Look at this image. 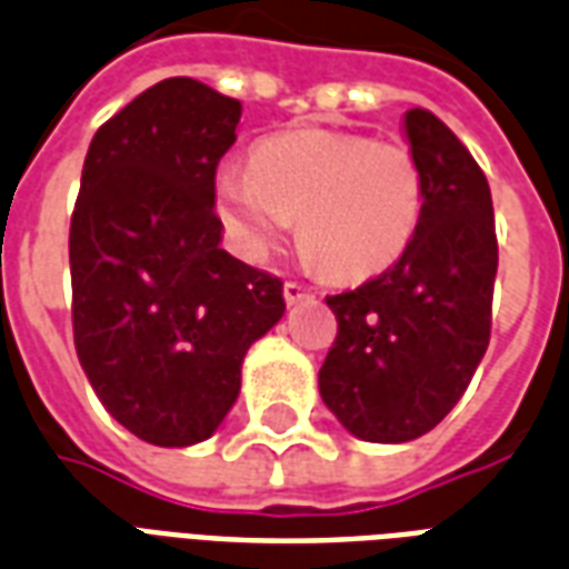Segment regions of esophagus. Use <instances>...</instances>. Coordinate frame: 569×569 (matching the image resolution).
<instances>
[{
	"label": "esophagus",
	"mask_w": 569,
	"mask_h": 569,
	"mask_svg": "<svg viewBox=\"0 0 569 569\" xmlns=\"http://www.w3.org/2000/svg\"><path fill=\"white\" fill-rule=\"evenodd\" d=\"M307 295H310V289H307L303 283H298V280H286V283H283L286 303H298L301 298H307Z\"/></svg>",
	"instance_id": "34e87169"
}]
</instances>
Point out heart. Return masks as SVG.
Instances as JSON below:
<instances>
[{
	"label": "heart",
	"instance_id": "1",
	"mask_svg": "<svg viewBox=\"0 0 569 569\" xmlns=\"http://www.w3.org/2000/svg\"><path fill=\"white\" fill-rule=\"evenodd\" d=\"M214 202L247 259H266L298 217L303 253L325 274L363 280L411 247L427 181L402 142L307 128L259 142L250 167L220 169Z\"/></svg>",
	"mask_w": 569,
	"mask_h": 569
}]
</instances>
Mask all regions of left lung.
I'll use <instances>...</instances> for the list:
<instances>
[{"instance_id": "1", "label": "left lung", "mask_w": 569, "mask_h": 569, "mask_svg": "<svg viewBox=\"0 0 569 569\" xmlns=\"http://www.w3.org/2000/svg\"><path fill=\"white\" fill-rule=\"evenodd\" d=\"M427 202L406 253L379 277L328 295L337 340L319 393L363 441H411L466 393L492 331L498 238L487 176L429 110L406 112Z\"/></svg>"}]
</instances>
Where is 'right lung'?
<instances>
[{"instance_id":"right-lung-1","label":"right lung","mask_w":569,"mask_h":569,"mask_svg":"<svg viewBox=\"0 0 569 569\" xmlns=\"http://www.w3.org/2000/svg\"><path fill=\"white\" fill-rule=\"evenodd\" d=\"M241 103L169 77L103 121L71 214L73 346L137 439L188 448L227 418L283 280L220 247L214 176Z\"/></svg>"}]
</instances>
